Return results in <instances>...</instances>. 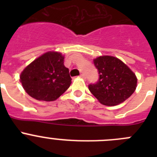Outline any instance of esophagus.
<instances>
[{"label":"esophagus","instance_id":"esophagus-1","mask_svg":"<svg viewBox=\"0 0 157 157\" xmlns=\"http://www.w3.org/2000/svg\"><path fill=\"white\" fill-rule=\"evenodd\" d=\"M80 77L82 78H86V75L84 74H81V75H80Z\"/></svg>","mask_w":157,"mask_h":157}]
</instances>
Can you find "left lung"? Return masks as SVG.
Segmentation results:
<instances>
[{"mask_svg": "<svg viewBox=\"0 0 157 157\" xmlns=\"http://www.w3.org/2000/svg\"><path fill=\"white\" fill-rule=\"evenodd\" d=\"M99 79L89 85V90L100 103L114 106L125 101L137 87L135 74L118 58L102 56L94 59Z\"/></svg>", "mask_w": 157, "mask_h": 157, "instance_id": "left-lung-1", "label": "left lung"}]
</instances>
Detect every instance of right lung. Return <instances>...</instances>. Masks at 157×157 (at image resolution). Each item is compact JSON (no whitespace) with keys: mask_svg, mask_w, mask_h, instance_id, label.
<instances>
[{"mask_svg":"<svg viewBox=\"0 0 157 157\" xmlns=\"http://www.w3.org/2000/svg\"><path fill=\"white\" fill-rule=\"evenodd\" d=\"M63 60V56L57 52H45L34 59L20 75L25 91L38 101H52L59 98L71 83Z\"/></svg>","mask_w":157,"mask_h":157,"instance_id":"add662e5","label":"right lung"}]
</instances>
